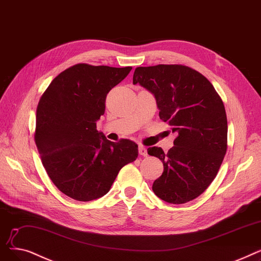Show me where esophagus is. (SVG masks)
I'll return each mask as SVG.
<instances>
[{"mask_svg":"<svg viewBox=\"0 0 261 261\" xmlns=\"http://www.w3.org/2000/svg\"><path fill=\"white\" fill-rule=\"evenodd\" d=\"M139 154H140L141 156H144V157L147 156V150L145 148V146L139 145Z\"/></svg>","mask_w":261,"mask_h":261,"instance_id":"obj_1","label":"esophagus"}]
</instances>
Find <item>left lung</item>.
Returning <instances> with one entry per match:
<instances>
[{
	"mask_svg": "<svg viewBox=\"0 0 261 261\" xmlns=\"http://www.w3.org/2000/svg\"><path fill=\"white\" fill-rule=\"evenodd\" d=\"M133 83L156 98L159 117L177 133L174 146L147 148L164 164L154 193L171 204L201 195L216 178L227 150V118L222 98L200 72L182 65L135 69Z\"/></svg>",
	"mask_w": 261,
	"mask_h": 261,
	"instance_id": "obj_1",
	"label": "left lung"
}]
</instances>
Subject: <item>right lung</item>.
Listing matches in <instances>:
<instances>
[{
  "label": "right lung",
  "mask_w": 261,
  "mask_h": 261,
  "mask_svg": "<svg viewBox=\"0 0 261 261\" xmlns=\"http://www.w3.org/2000/svg\"><path fill=\"white\" fill-rule=\"evenodd\" d=\"M130 70L74 65L58 74L40 97L35 142L48 177L73 200L105 195L119 171L138 157L134 141L111 142L96 129L107 93Z\"/></svg>",
  "instance_id": "add662e5"
}]
</instances>
